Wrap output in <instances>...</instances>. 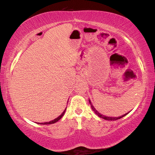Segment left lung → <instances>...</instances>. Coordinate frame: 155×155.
Segmentation results:
<instances>
[{"mask_svg":"<svg viewBox=\"0 0 155 155\" xmlns=\"http://www.w3.org/2000/svg\"><path fill=\"white\" fill-rule=\"evenodd\" d=\"M89 102H90V105H91V109H92V110L93 111H94V113H95V114L98 115V116H99L100 117H101V118H103V119H104V120H119V119H120V118H122V117H123L124 116H125L126 115H127L128 113H127V114H124V115H122V116H120V117H107V116H104V115H102V114H100L99 112H98L97 111V110H96V109L94 108V106L92 105V104H91V101H89Z\"/></svg>","mask_w":155,"mask_h":155,"instance_id":"1","label":"left lung"}]
</instances>
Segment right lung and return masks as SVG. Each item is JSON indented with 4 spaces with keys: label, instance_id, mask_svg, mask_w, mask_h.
Segmentation results:
<instances>
[{
    "label": "right lung",
    "instance_id": "1",
    "mask_svg": "<svg viewBox=\"0 0 155 155\" xmlns=\"http://www.w3.org/2000/svg\"><path fill=\"white\" fill-rule=\"evenodd\" d=\"M65 109L64 110V111L62 113V114L59 115V116L58 117H57V118H55L54 120H52V121H51V122H44V123H38V124H54V123H55V122H57V121H59V120L61 118V117H63V115H64V113H65Z\"/></svg>",
    "mask_w": 155,
    "mask_h": 155
}]
</instances>
